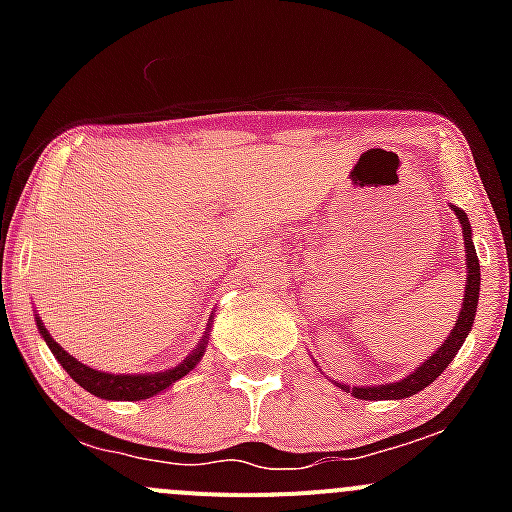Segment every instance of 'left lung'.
<instances>
[{
    "label": "left lung",
    "instance_id": "obj_1",
    "mask_svg": "<svg viewBox=\"0 0 512 512\" xmlns=\"http://www.w3.org/2000/svg\"><path fill=\"white\" fill-rule=\"evenodd\" d=\"M453 213L456 218L461 220L463 227V242H466V294H463V307L458 312V322L456 327L451 329V334L446 337V342L441 344L436 354L428 356L421 366H416L406 379L394 381V384H379V386H354L349 389L347 384H339L344 391H352L354 399H364V401H389V399H409V396L418 394L421 389H426L428 384L441 376V371L456 359L458 349L463 347L466 342L468 332L473 327V319H476V309H478V292H480V265H478V255H476V247H473L471 240V223H468V215L463 213L461 208L453 205Z\"/></svg>",
    "mask_w": 512,
    "mask_h": 512
}]
</instances>
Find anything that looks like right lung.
Wrapping results in <instances>:
<instances>
[{
	"mask_svg": "<svg viewBox=\"0 0 512 512\" xmlns=\"http://www.w3.org/2000/svg\"><path fill=\"white\" fill-rule=\"evenodd\" d=\"M36 329L44 337L46 347L51 349V354L56 356L61 366L66 369V374L76 381L79 386H84L89 394L98 396V399H108V401H141V399H151V396L160 394L168 386H173L175 381L183 379L188 371L195 369V364L203 356L205 347H208V332H205L203 342L193 349V354L185 356L178 366L168 371H156V374H106V371H96L91 366L81 364L76 361L74 356L66 354L59 344L54 342V337L49 334V329L44 327L39 317H36Z\"/></svg>",
	"mask_w": 512,
	"mask_h": 512,
	"instance_id": "right-lung-1",
	"label": "right lung"
}]
</instances>
